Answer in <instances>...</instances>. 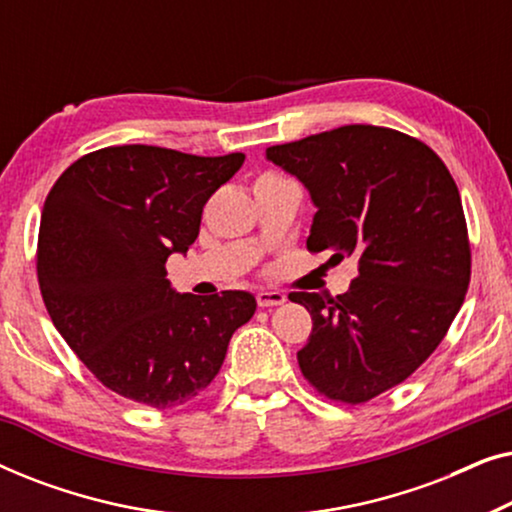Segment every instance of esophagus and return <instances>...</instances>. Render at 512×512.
I'll list each match as a JSON object with an SVG mask.
<instances>
[{
	"mask_svg": "<svg viewBox=\"0 0 512 512\" xmlns=\"http://www.w3.org/2000/svg\"><path fill=\"white\" fill-rule=\"evenodd\" d=\"M256 300L261 307H277L286 303V296L282 291H258Z\"/></svg>",
	"mask_w": 512,
	"mask_h": 512,
	"instance_id": "esophagus-1",
	"label": "esophagus"
}]
</instances>
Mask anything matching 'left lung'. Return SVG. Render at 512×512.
Segmentation results:
<instances>
[{"label": "left lung", "mask_w": 512, "mask_h": 512, "mask_svg": "<svg viewBox=\"0 0 512 512\" xmlns=\"http://www.w3.org/2000/svg\"><path fill=\"white\" fill-rule=\"evenodd\" d=\"M310 193L307 249L354 256L347 293H291L312 314L298 352L321 394L366 403L429 359L464 303L471 249L459 188L429 146L377 125H342L265 149Z\"/></svg>", "instance_id": "left-lung-1"}]
</instances>
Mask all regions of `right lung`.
<instances>
[{
	"label": "right lung",
	"instance_id": "add662e5",
	"mask_svg": "<svg viewBox=\"0 0 512 512\" xmlns=\"http://www.w3.org/2000/svg\"><path fill=\"white\" fill-rule=\"evenodd\" d=\"M244 153L109 146L67 167L41 212L37 275L55 328L90 373L130 401L172 410L202 394L254 317L249 291L179 293L165 263L200 233L202 207Z\"/></svg>",
	"mask_w": 512,
	"mask_h": 512
}]
</instances>
